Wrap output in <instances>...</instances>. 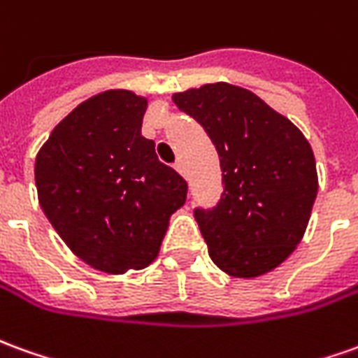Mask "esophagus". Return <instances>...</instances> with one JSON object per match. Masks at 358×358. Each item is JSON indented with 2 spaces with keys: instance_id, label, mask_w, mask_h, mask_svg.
<instances>
[{
  "instance_id": "esophagus-1",
  "label": "esophagus",
  "mask_w": 358,
  "mask_h": 358,
  "mask_svg": "<svg viewBox=\"0 0 358 358\" xmlns=\"http://www.w3.org/2000/svg\"><path fill=\"white\" fill-rule=\"evenodd\" d=\"M174 169H176V171H178L182 176H186V169H184V162H182V161H176Z\"/></svg>"
}]
</instances>
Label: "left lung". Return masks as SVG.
<instances>
[{
	"mask_svg": "<svg viewBox=\"0 0 358 358\" xmlns=\"http://www.w3.org/2000/svg\"><path fill=\"white\" fill-rule=\"evenodd\" d=\"M172 101L201 124L221 161V199L194 211L215 266L240 279L271 271L301 242L318 194L306 137L236 85H203Z\"/></svg>",
	"mask_w": 358,
	"mask_h": 358,
	"instance_id": "left-lung-1",
	"label": "left lung"
}]
</instances>
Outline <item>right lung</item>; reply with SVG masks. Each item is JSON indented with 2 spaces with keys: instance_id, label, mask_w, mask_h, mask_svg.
I'll return each instance as SVG.
<instances>
[{
  "instance_id": "add662e5",
  "label": "right lung",
  "mask_w": 358,
  "mask_h": 358,
  "mask_svg": "<svg viewBox=\"0 0 358 358\" xmlns=\"http://www.w3.org/2000/svg\"><path fill=\"white\" fill-rule=\"evenodd\" d=\"M147 99L104 91L62 120L34 162L38 201L75 256L126 273L153 262L187 184L141 136Z\"/></svg>"
}]
</instances>
